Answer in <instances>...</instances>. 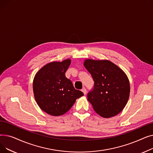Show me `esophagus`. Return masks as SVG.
Wrapping results in <instances>:
<instances>
[{
	"label": "esophagus",
	"instance_id": "34e87169",
	"mask_svg": "<svg viewBox=\"0 0 153 153\" xmlns=\"http://www.w3.org/2000/svg\"><path fill=\"white\" fill-rule=\"evenodd\" d=\"M82 92L84 93V95L86 94V93H87V90H86L85 88H83V89H82Z\"/></svg>",
	"mask_w": 153,
	"mask_h": 153
}]
</instances>
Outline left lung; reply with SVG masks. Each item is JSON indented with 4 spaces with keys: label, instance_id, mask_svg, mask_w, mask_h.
<instances>
[{
    "label": "left lung",
    "instance_id": "left-lung-1",
    "mask_svg": "<svg viewBox=\"0 0 153 153\" xmlns=\"http://www.w3.org/2000/svg\"><path fill=\"white\" fill-rule=\"evenodd\" d=\"M84 65L94 81L87 100L96 113L103 118L118 115L126 105L130 87L126 74L108 60L84 61Z\"/></svg>",
    "mask_w": 153,
    "mask_h": 153
}]
</instances>
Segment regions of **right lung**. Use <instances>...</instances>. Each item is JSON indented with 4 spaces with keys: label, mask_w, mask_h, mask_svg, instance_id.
Instances as JSON below:
<instances>
[{
    "label": "right lung",
    "mask_w": 153,
    "mask_h": 153,
    "mask_svg": "<svg viewBox=\"0 0 153 153\" xmlns=\"http://www.w3.org/2000/svg\"><path fill=\"white\" fill-rule=\"evenodd\" d=\"M71 59L48 63L36 74L33 89L35 100L43 111L53 116L64 114L77 99L84 95L65 76Z\"/></svg>",
    "instance_id": "add662e5"
}]
</instances>
